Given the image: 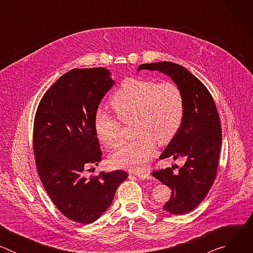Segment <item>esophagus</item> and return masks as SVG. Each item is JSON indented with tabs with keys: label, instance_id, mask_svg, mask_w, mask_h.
Masks as SVG:
<instances>
[{
	"label": "esophagus",
	"instance_id": "esophagus-1",
	"mask_svg": "<svg viewBox=\"0 0 253 253\" xmlns=\"http://www.w3.org/2000/svg\"><path fill=\"white\" fill-rule=\"evenodd\" d=\"M135 175L138 178H140V179H152L151 175L149 173H146V172H144V173H136Z\"/></svg>",
	"mask_w": 253,
	"mask_h": 253
}]
</instances>
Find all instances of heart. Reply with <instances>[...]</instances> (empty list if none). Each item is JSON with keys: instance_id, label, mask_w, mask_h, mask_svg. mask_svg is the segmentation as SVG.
<instances>
[{"instance_id": "heart-1", "label": "heart", "mask_w": 253, "mask_h": 253, "mask_svg": "<svg viewBox=\"0 0 253 253\" xmlns=\"http://www.w3.org/2000/svg\"><path fill=\"white\" fill-rule=\"evenodd\" d=\"M110 105L122 122H133L134 140L124 142L112 153L113 166L142 171L152 158L156 144H167L177 134L184 115L183 96L171 82L157 84L151 80L130 78L113 94ZM98 140L107 147L120 141L121 125L104 111L94 117Z\"/></svg>"}]
</instances>
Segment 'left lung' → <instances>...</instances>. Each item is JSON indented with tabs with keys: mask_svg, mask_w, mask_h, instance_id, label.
<instances>
[{
	"mask_svg": "<svg viewBox=\"0 0 253 253\" xmlns=\"http://www.w3.org/2000/svg\"><path fill=\"white\" fill-rule=\"evenodd\" d=\"M141 70L159 71L167 75L183 96L182 124L160 159L184 157L185 164L177 173L166 168L152 175L172 190L163 209L172 214H184L199 205L214 182L222 138L219 115L207 88L184 67L157 62L142 64L138 67V71Z\"/></svg>",
	"mask_w": 253,
	"mask_h": 253,
	"instance_id": "left-lung-1",
	"label": "left lung"
}]
</instances>
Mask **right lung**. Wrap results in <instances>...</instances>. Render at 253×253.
<instances>
[{"label": "right lung", "mask_w": 253, "mask_h": 253, "mask_svg": "<svg viewBox=\"0 0 253 253\" xmlns=\"http://www.w3.org/2000/svg\"><path fill=\"white\" fill-rule=\"evenodd\" d=\"M114 84L105 68L71 70L45 93L35 116L33 146L44 188L63 215L82 224L109 208L127 178L122 170L84 176L85 166L101 160L94 117Z\"/></svg>", "instance_id": "1"}]
</instances>
